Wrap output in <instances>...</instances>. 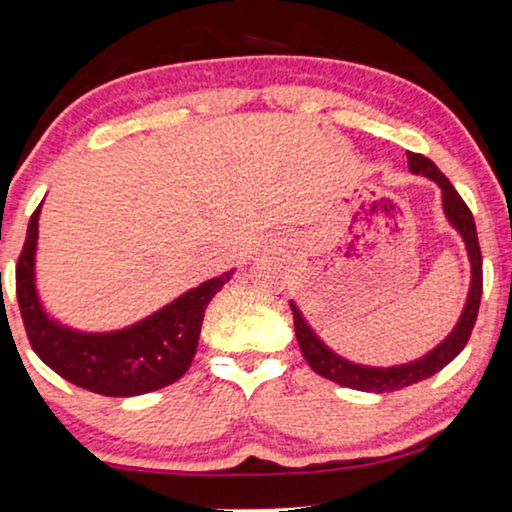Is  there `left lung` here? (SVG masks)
I'll list each match as a JSON object with an SVG mask.
<instances>
[{"label":"left lung","mask_w":512,"mask_h":512,"mask_svg":"<svg viewBox=\"0 0 512 512\" xmlns=\"http://www.w3.org/2000/svg\"><path fill=\"white\" fill-rule=\"evenodd\" d=\"M407 163L410 170L417 175L431 177L442 189V203H445V213L449 222L461 231L463 241H466L468 257H470V269H473V281H470V292L466 309H463L459 323H456L454 332L442 342L438 349H433L426 358L414 360L410 365L400 367H388V370H374V367L353 365L349 360L339 358L337 353H332L320 339L313 335V330L306 325L302 313L297 311L295 304L292 306V316H295V335L302 349V356L306 363L311 365V370L320 374V377L335 381L339 386L356 388V391H370V393H391L400 391V388L417 384L433 377L435 372H440L442 367L452 363V360L463 351V346L468 344L470 332H473L475 320H478L480 309V297H482V252L478 243V231H475V220L466 201L461 199L459 192L452 187V182L442 175V170L435 166L431 159H426L424 154L407 152Z\"/></svg>","instance_id":"1"}]
</instances>
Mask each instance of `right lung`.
Here are the masks:
<instances>
[{
	"label": "right lung",
	"instance_id": "obj_1",
	"mask_svg": "<svg viewBox=\"0 0 512 512\" xmlns=\"http://www.w3.org/2000/svg\"><path fill=\"white\" fill-rule=\"evenodd\" d=\"M39 208L27 224L16 264V297L34 353L63 379L109 398L149 393L180 379L194 360L206 306L229 281L231 271L201 283L166 309L126 330L109 335L67 330L46 318L34 290Z\"/></svg>",
	"mask_w": 512,
	"mask_h": 512
}]
</instances>
